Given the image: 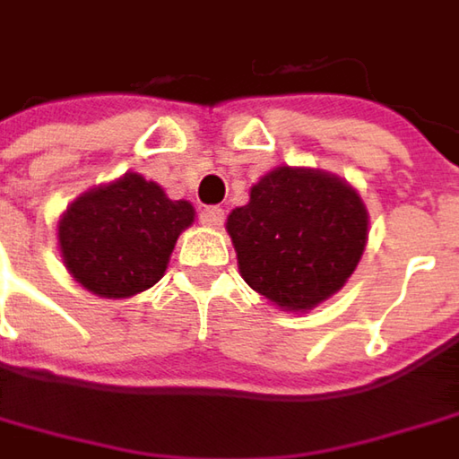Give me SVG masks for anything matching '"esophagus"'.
Wrapping results in <instances>:
<instances>
[{"label":"esophagus","instance_id":"obj_1","mask_svg":"<svg viewBox=\"0 0 459 459\" xmlns=\"http://www.w3.org/2000/svg\"><path fill=\"white\" fill-rule=\"evenodd\" d=\"M200 221H203L204 226H210V229H221L223 221H226V210L218 207V204H210V207H204L203 212H200Z\"/></svg>","mask_w":459,"mask_h":459}]
</instances>
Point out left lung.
Segmentation results:
<instances>
[{
  "instance_id": "left-lung-1",
  "label": "left lung",
  "mask_w": 459,
  "mask_h": 459,
  "mask_svg": "<svg viewBox=\"0 0 459 459\" xmlns=\"http://www.w3.org/2000/svg\"><path fill=\"white\" fill-rule=\"evenodd\" d=\"M244 281L283 309L330 299L364 255L368 215L345 181L281 166L252 186L249 204L229 215Z\"/></svg>"
}]
</instances>
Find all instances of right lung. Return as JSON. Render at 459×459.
Here are the masks:
<instances>
[{
  "mask_svg": "<svg viewBox=\"0 0 459 459\" xmlns=\"http://www.w3.org/2000/svg\"><path fill=\"white\" fill-rule=\"evenodd\" d=\"M192 221V204L126 174L72 203L59 223V247L77 283L106 299H126L163 278L176 238Z\"/></svg>",
  "mask_w": 459,
  "mask_h": 459,
  "instance_id": "add662e5",
  "label": "right lung"
}]
</instances>
